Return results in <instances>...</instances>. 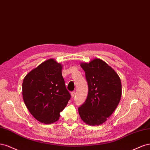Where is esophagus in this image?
Segmentation results:
<instances>
[{
    "instance_id": "obj_1",
    "label": "esophagus",
    "mask_w": 150,
    "mask_h": 150,
    "mask_svg": "<svg viewBox=\"0 0 150 150\" xmlns=\"http://www.w3.org/2000/svg\"><path fill=\"white\" fill-rule=\"evenodd\" d=\"M70 94H71V98H73L74 96H75V92L74 91H71V92L70 93Z\"/></svg>"
}]
</instances>
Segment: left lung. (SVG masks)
<instances>
[{
    "label": "left lung",
    "instance_id": "obj_1",
    "mask_svg": "<svg viewBox=\"0 0 150 150\" xmlns=\"http://www.w3.org/2000/svg\"><path fill=\"white\" fill-rule=\"evenodd\" d=\"M80 66L85 72L88 93L79 108L80 117L89 125H101L118 105L122 96L120 79L112 67L99 59L81 63Z\"/></svg>",
    "mask_w": 150,
    "mask_h": 150
}]
</instances>
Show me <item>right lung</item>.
<instances>
[{"label":"right lung","mask_w":150,"mask_h":150,"mask_svg":"<svg viewBox=\"0 0 150 150\" xmlns=\"http://www.w3.org/2000/svg\"><path fill=\"white\" fill-rule=\"evenodd\" d=\"M62 65L50 59L31 70L23 79L22 96L27 109L38 122L54 123L70 99L62 74Z\"/></svg>","instance_id":"1"}]
</instances>
